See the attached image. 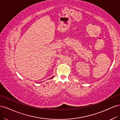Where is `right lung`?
Listing matches in <instances>:
<instances>
[{"mask_svg": "<svg viewBox=\"0 0 120 120\" xmlns=\"http://www.w3.org/2000/svg\"><path fill=\"white\" fill-rule=\"evenodd\" d=\"M53 78V77H52V78H50V79H52V78Z\"/></svg>", "mask_w": 120, "mask_h": 120, "instance_id": "add662e5", "label": "right lung"}]
</instances>
